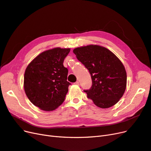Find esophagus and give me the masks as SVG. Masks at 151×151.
Wrapping results in <instances>:
<instances>
[{"instance_id":"esophagus-1","label":"esophagus","mask_w":151,"mask_h":151,"mask_svg":"<svg viewBox=\"0 0 151 151\" xmlns=\"http://www.w3.org/2000/svg\"><path fill=\"white\" fill-rule=\"evenodd\" d=\"M74 84H76V85H79V83L78 81H77V82H76V83H74Z\"/></svg>"}]
</instances>
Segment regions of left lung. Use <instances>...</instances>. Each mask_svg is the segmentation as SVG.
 <instances>
[{
  "mask_svg": "<svg viewBox=\"0 0 151 151\" xmlns=\"http://www.w3.org/2000/svg\"><path fill=\"white\" fill-rule=\"evenodd\" d=\"M73 52L90 73L92 86L84 90L88 98L101 108L111 107L125 93L127 73L115 54L99 45L76 48Z\"/></svg>",
  "mask_w": 151,
  "mask_h": 151,
  "instance_id": "8db88e82",
  "label": "left lung"
}]
</instances>
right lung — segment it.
Wrapping results in <instances>:
<instances>
[{
  "label": "right lung",
  "mask_w": 151,
  "mask_h": 151,
  "mask_svg": "<svg viewBox=\"0 0 151 151\" xmlns=\"http://www.w3.org/2000/svg\"><path fill=\"white\" fill-rule=\"evenodd\" d=\"M70 48H55L40 53L27 67L24 88L36 106L52 111L62 104L71 84L67 81L68 69L63 66Z\"/></svg>",
  "instance_id": "1"
}]
</instances>
